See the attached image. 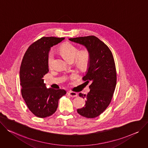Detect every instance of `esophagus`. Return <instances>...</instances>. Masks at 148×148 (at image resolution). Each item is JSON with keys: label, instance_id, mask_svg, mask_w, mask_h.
<instances>
[{"label": "esophagus", "instance_id": "esophagus-1", "mask_svg": "<svg viewBox=\"0 0 148 148\" xmlns=\"http://www.w3.org/2000/svg\"><path fill=\"white\" fill-rule=\"evenodd\" d=\"M68 94L71 97H76L77 96V93L76 92H72V91H69L68 92Z\"/></svg>", "mask_w": 148, "mask_h": 148}]
</instances>
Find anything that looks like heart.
<instances>
[{"instance_id":"1","label":"heart","mask_w":148,"mask_h":148,"mask_svg":"<svg viewBox=\"0 0 148 148\" xmlns=\"http://www.w3.org/2000/svg\"><path fill=\"white\" fill-rule=\"evenodd\" d=\"M60 54L68 61H72L75 58V64L81 69H86L89 64L90 60V53L88 49L85 48L79 51L75 45L66 42L63 43L59 48ZM55 59V53L50 51L47 55V64L49 68L52 67Z\"/></svg>"}]
</instances>
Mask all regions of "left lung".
<instances>
[{
	"label": "left lung",
	"instance_id": "left-lung-1",
	"mask_svg": "<svg viewBox=\"0 0 148 148\" xmlns=\"http://www.w3.org/2000/svg\"><path fill=\"white\" fill-rule=\"evenodd\" d=\"M69 40L85 46L90 53L88 69L83 77L88 84L91 82L90 91L86 95L79 93V96L86 98V103L77 112L85 118H94L109 106L115 89L116 71L114 58L108 46L95 36L70 38Z\"/></svg>",
	"mask_w": 148,
	"mask_h": 148
}]
</instances>
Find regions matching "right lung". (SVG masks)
<instances>
[{
  "label": "right lung",
  "instance_id": "add662e5",
  "mask_svg": "<svg viewBox=\"0 0 148 148\" xmlns=\"http://www.w3.org/2000/svg\"><path fill=\"white\" fill-rule=\"evenodd\" d=\"M64 38L43 37L27 49L20 68L21 93L30 112L38 118L51 116L56 110L60 98L66 93L63 89H47L43 76L49 72L47 55L51 47Z\"/></svg>",
  "mask_w": 148,
  "mask_h": 148
}]
</instances>
